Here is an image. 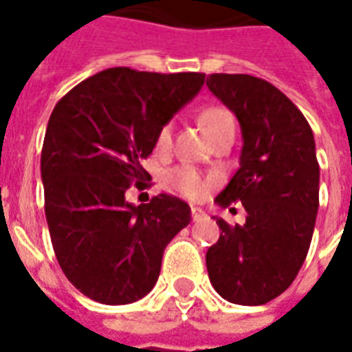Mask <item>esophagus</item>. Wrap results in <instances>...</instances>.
Masks as SVG:
<instances>
[{"mask_svg":"<svg viewBox=\"0 0 352 352\" xmlns=\"http://www.w3.org/2000/svg\"><path fill=\"white\" fill-rule=\"evenodd\" d=\"M204 209H200V207H190V217H192V220H200L201 217H204Z\"/></svg>","mask_w":352,"mask_h":352,"instance_id":"34e87169","label":"esophagus"}]
</instances>
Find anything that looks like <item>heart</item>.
I'll return each instance as SVG.
<instances>
[{
    "label": "heart",
    "mask_w": 352,
    "mask_h": 352,
    "mask_svg": "<svg viewBox=\"0 0 352 352\" xmlns=\"http://www.w3.org/2000/svg\"><path fill=\"white\" fill-rule=\"evenodd\" d=\"M198 121H200L201 128L206 130V133L211 139L214 135H219L220 132L228 130V128H233V117L224 106H206L198 113ZM170 143H173V128H170V124H163L157 130L156 146L160 151H165V148L170 146ZM167 179L174 189L187 196V198H190V200L204 198L207 192V187H209V182L198 170L190 167L174 168V170L168 173Z\"/></svg>",
    "instance_id": "b5f03b06"
}]
</instances>
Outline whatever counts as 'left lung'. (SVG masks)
<instances>
[{"instance_id": "left-lung-1", "label": "left lung", "mask_w": 352, "mask_h": 352, "mask_svg": "<svg viewBox=\"0 0 352 352\" xmlns=\"http://www.w3.org/2000/svg\"><path fill=\"white\" fill-rule=\"evenodd\" d=\"M213 91L242 130L241 167L217 204L241 201L246 224L222 230L207 250V274L230 303L264 305L285 292L309 253L320 206V165L309 121L274 84L252 75L213 73Z\"/></svg>"}]
</instances>
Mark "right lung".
Returning <instances> with one entry per match:
<instances>
[{
	"label": "right lung",
	"instance_id": "1",
	"mask_svg": "<svg viewBox=\"0 0 352 352\" xmlns=\"http://www.w3.org/2000/svg\"><path fill=\"white\" fill-rule=\"evenodd\" d=\"M204 78L110 67L54 106L42 148L45 219L60 268L89 299L128 305L145 298L165 248L190 222L189 206L176 196L132 206L124 192L148 185L141 162Z\"/></svg>",
	"mask_w": 352,
	"mask_h": 352
}]
</instances>
